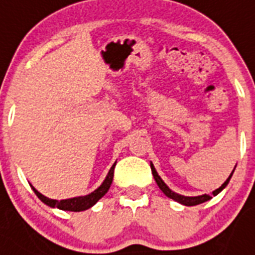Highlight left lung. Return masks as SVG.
<instances>
[{
	"mask_svg": "<svg viewBox=\"0 0 255 255\" xmlns=\"http://www.w3.org/2000/svg\"><path fill=\"white\" fill-rule=\"evenodd\" d=\"M236 167V166H235ZM150 168H152V173H153V177H154L155 182H157V185H158V188L161 189L162 191H163V194L166 195V197L171 198V199H173L175 202H177V203L182 204V206H188V207H191V206H198V204L200 203H204V202H207V200H209L212 198V195L213 197H216L217 194H220L221 191L224 190L225 188L227 186V184H229L230 179H231V176H233L234 171H235V168L233 170V172L230 173V176L227 177L226 181L222 184V185L220 186L218 189H216L215 191H212V194H203V195H198V197H185V195H181V194H177V193H175V191L171 190L170 188H168L166 184H164L163 180L161 179V176H159L158 173H157V171H155L154 166H153V163L150 162Z\"/></svg>",
	"mask_w": 255,
	"mask_h": 255,
	"instance_id": "1",
	"label": "left lung"
}]
</instances>
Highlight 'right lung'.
Segmentation results:
<instances>
[{
  "label": "right lung",
  "mask_w": 255,
  "mask_h": 255,
  "mask_svg": "<svg viewBox=\"0 0 255 255\" xmlns=\"http://www.w3.org/2000/svg\"><path fill=\"white\" fill-rule=\"evenodd\" d=\"M115 166H116V162L112 164V167L108 171L107 176L103 180V182L101 184V186L96 189L94 191H92L91 194L88 195H82V197H75V198H70V199H62V200H56V199H49V198L44 197L43 194H40L39 191L34 188L33 185L31 189L35 193L38 198H39L44 204H47L51 208H58L62 209V211H70V212H82L85 211V209H89L91 207H93L94 204L103 197L108 191L110 186L112 184V180H114V170Z\"/></svg>",
  "instance_id": "1"
}]
</instances>
